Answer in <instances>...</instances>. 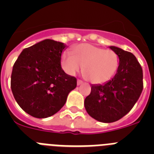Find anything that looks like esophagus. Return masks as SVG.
Listing matches in <instances>:
<instances>
[{"label": "esophagus", "mask_w": 154, "mask_h": 154, "mask_svg": "<svg viewBox=\"0 0 154 154\" xmlns=\"http://www.w3.org/2000/svg\"><path fill=\"white\" fill-rule=\"evenodd\" d=\"M82 83V81H81V80H79V79L77 80V85H80Z\"/></svg>", "instance_id": "esophagus-1"}]
</instances>
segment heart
<instances>
[{
  "label": "heart",
  "instance_id": "1",
  "mask_svg": "<svg viewBox=\"0 0 154 154\" xmlns=\"http://www.w3.org/2000/svg\"><path fill=\"white\" fill-rule=\"evenodd\" d=\"M72 55L64 53L61 65L65 72L74 75L82 69L87 79L93 84L109 81L117 71L119 57L112 50L92 44H80L73 48Z\"/></svg>",
  "mask_w": 154,
  "mask_h": 154
}]
</instances>
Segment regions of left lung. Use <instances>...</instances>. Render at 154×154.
Wrapping results in <instances>:
<instances>
[{
    "mask_svg": "<svg viewBox=\"0 0 154 154\" xmlns=\"http://www.w3.org/2000/svg\"><path fill=\"white\" fill-rule=\"evenodd\" d=\"M119 57L115 76L103 85H92L84 102L91 117L102 123H113L130 112L143 90V70L137 58L116 46H109Z\"/></svg>",
    "mask_w": 154,
    "mask_h": 154,
    "instance_id": "left-lung-1",
    "label": "left lung"
}]
</instances>
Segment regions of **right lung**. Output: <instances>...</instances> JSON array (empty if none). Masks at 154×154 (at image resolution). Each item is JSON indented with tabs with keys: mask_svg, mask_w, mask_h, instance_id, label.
I'll list each match as a JSON object with an SVG mask.
<instances>
[{
	"mask_svg": "<svg viewBox=\"0 0 154 154\" xmlns=\"http://www.w3.org/2000/svg\"><path fill=\"white\" fill-rule=\"evenodd\" d=\"M62 42L45 39L24 48L13 66L11 87L14 97L24 112L35 118H47L65 105L75 89L76 79L61 66Z\"/></svg>",
	"mask_w": 154,
	"mask_h": 154,
	"instance_id": "add662e5",
	"label": "right lung"
}]
</instances>
